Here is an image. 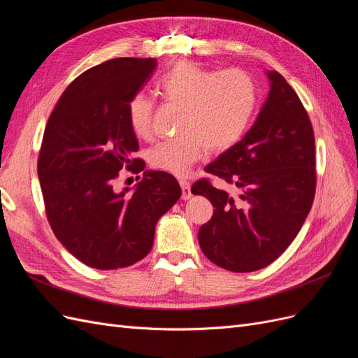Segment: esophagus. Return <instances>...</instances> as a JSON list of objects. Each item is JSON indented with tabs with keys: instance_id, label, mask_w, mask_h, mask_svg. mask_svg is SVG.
Masks as SVG:
<instances>
[{
	"instance_id": "1",
	"label": "esophagus",
	"mask_w": 358,
	"mask_h": 358,
	"mask_svg": "<svg viewBox=\"0 0 358 358\" xmlns=\"http://www.w3.org/2000/svg\"><path fill=\"white\" fill-rule=\"evenodd\" d=\"M180 183V188H182V200H189L191 199V183L185 179H180L179 180Z\"/></svg>"
}]
</instances>
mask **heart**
<instances>
[{
    "label": "heart",
    "mask_w": 358,
    "mask_h": 358,
    "mask_svg": "<svg viewBox=\"0 0 358 358\" xmlns=\"http://www.w3.org/2000/svg\"><path fill=\"white\" fill-rule=\"evenodd\" d=\"M162 99L182 107L176 137L148 150L149 164L170 175H185L208 148L221 152L236 145L251 125L257 109L254 80L242 70L216 71L180 61L157 80ZM128 124L137 137H148L152 100L134 94L127 107Z\"/></svg>",
    "instance_id": "obj_1"
}]
</instances>
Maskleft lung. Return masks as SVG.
<instances>
[{
  "mask_svg": "<svg viewBox=\"0 0 358 358\" xmlns=\"http://www.w3.org/2000/svg\"><path fill=\"white\" fill-rule=\"evenodd\" d=\"M270 91L254 125L204 171L231 183L237 196L194 183L191 192L215 208L199 243L212 263L255 272L273 263L296 239L315 197V138L308 112L278 71H266Z\"/></svg>",
  "mask_w": 358,
  "mask_h": 358,
  "instance_id": "8db88e82",
  "label": "left lung"
}]
</instances>
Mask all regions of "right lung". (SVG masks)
Wrapping results in <instances>:
<instances>
[{"instance_id": "obj_1", "label": "right lung", "mask_w": 358, "mask_h": 358, "mask_svg": "<svg viewBox=\"0 0 358 358\" xmlns=\"http://www.w3.org/2000/svg\"><path fill=\"white\" fill-rule=\"evenodd\" d=\"M155 67L154 58H115L86 70L62 92L43 134L37 173L48 221L64 248L94 268L145 258L158 220L182 194L175 176L133 158L138 142L127 107ZM122 166L144 178L117 193Z\"/></svg>"}]
</instances>
